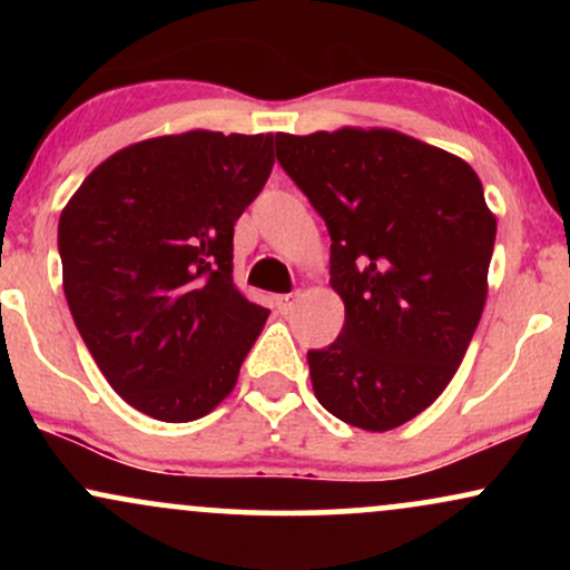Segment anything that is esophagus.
<instances>
[{
	"instance_id": "34e87169",
	"label": "esophagus",
	"mask_w": 570,
	"mask_h": 570,
	"mask_svg": "<svg viewBox=\"0 0 570 570\" xmlns=\"http://www.w3.org/2000/svg\"><path fill=\"white\" fill-rule=\"evenodd\" d=\"M294 305H297V294H278L276 297V311L281 316H289L294 311Z\"/></svg>"
}]
</instances>
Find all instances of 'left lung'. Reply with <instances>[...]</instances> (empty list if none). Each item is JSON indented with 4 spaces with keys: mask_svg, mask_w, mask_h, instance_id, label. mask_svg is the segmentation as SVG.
<instances>
[{
    "mask_svg": "<svg viewBox=\"0 0 570 570\" xmlns=\"http://www.w3.org/2000/svg\"><path fill=\"white\" fill-rule=\"evenodd\" d=\"M332 235L343 332L307 353L313 394L364 431L421 415L453 381L488 299L495 214L453 153L391 128L276 134Z\"/></svg>",
    "mask_w": 570,
    "mask_h": 570,
    "instance_id": "8db88e82",
    "label": "left lung"
}]
</instances>
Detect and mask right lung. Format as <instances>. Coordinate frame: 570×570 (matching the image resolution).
Segmentation results:
<instances>
[{
  "label": "right lung",
  "instance_id": "right-lung-1",
  "mask_svg": "<svg viewBox=\"0 0 570 570\" xmlns=\"http://www.w3.org/2000/svg\"><path fill=\"white\" fill-rule=\"evenodd\" d=\"M273 134L128 144L58 219L63 294L109 385L166 423L208 415L267 322L233 284V227L271 176Z\"/></svg>",
  "mask_w": 570,
  "mask_h": 570
}]
</instances>
